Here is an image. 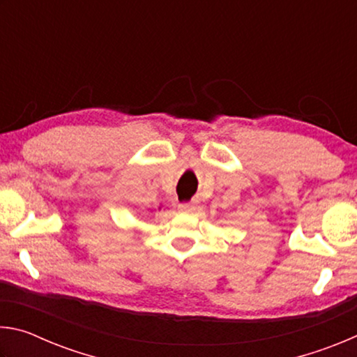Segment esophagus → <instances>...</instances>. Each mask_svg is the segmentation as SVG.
Instances as JSON below:
<instances>
[{
  "mask_svg": "<svg viewBox=\"0 0 357 357\" xmlns=\"http://www.w3.org/2000/svg\"><path fill=\"white\" fill-rule=\"evenodd\" d=\"M178 209H179V213L189 214V213H193V211L197 209V204L193 203V202H190V203H181L179 206H178Z\"/></svg>",
  "mask_w": 357,
  "mask_h": 357,
  "instance_id": "esophagus-1",
  "label": "esophagus"
}]
</instances>
